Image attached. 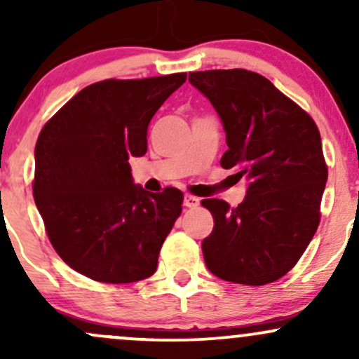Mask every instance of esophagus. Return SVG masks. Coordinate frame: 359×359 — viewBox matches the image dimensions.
Wrapping results in <instances>:
<instances>
[{
  "instance_id": "34e87169",
  "label": "esophagus",
  "mask_w": 359,
  "mask_h": 359,
  "mask_svg": "<svg viewBox=\"0 0 359 359\" xmlns=\"http://www.w3.org/2000/svg\"><path fill=\"white\" fill-rule=\"evenodd\" d=\"M184 205L185 208H197V205H199V199L191 196V194H187V196L184 197Z\"/></svg>"
}]
</instances>
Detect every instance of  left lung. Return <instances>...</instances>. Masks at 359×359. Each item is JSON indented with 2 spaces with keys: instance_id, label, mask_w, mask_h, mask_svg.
Wrapping results in <instances>:
<instances>
[{
  "instance_id": "obj_1",
  "label": "left lung",
  "mask_w": 359,
  "mask_h": 359,
  "mask_svg": "<svg viewBox=\"0 0 359 359\" xmlns=\"http://www.w3.org/2000/svg\"><path fill=\"white\" fill-rule=\"evenodd\" d=\"M189 82L219 114L228 150L221 167L245 177L238 208L204 199L214 217L203 241L211 273L243 285L282 278L311 243L327 182L314 119L266 77L245 69L191 72Z\"/></svg>"
}]
</instances>
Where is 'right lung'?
Instances as JSON below:
<instances>
[{
    "instance_id": "right-lung-1",
    "label": "right lung",
    "mask_w": 359,
    "mask_h": 359,
    "mask_svg": "<svg viewBox=\"0 0 359 359\" xmlns=\"http://www.w3.org/2000/svg\"><path fill=\"white\" fill-rule=\"evenodd\" d=\"M187 74L108 79L84 88L40 131L34 197L59 257L86 277L131 283L155 273L182 212V192H147L131 156L147 154L154 114Z\"/></svg>"
}]
</instances>
